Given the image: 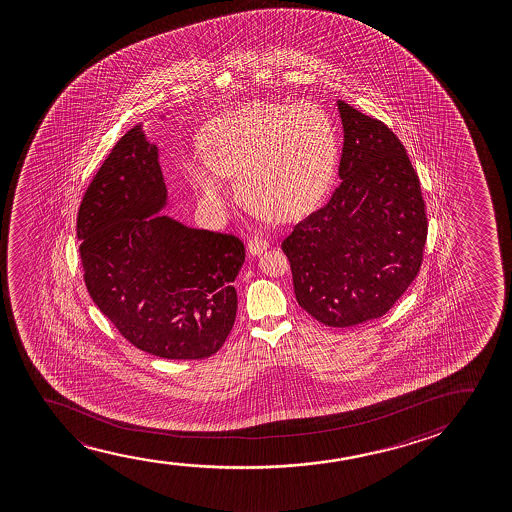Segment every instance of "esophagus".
I'll return each mask as SVG.
<instances>
[{
    "label": "esophagus",
    "mask_w": 512,
    "mask_h": 512,
    "mask_svg": "<svg viewBox=\"0 0 512 512\" xmlns=\"http://www.w3.org/2000/svg\"><path fill=\"white\" fill-rule=\"evenodd\" d=\"M267 246H269V243L266 239L252 238L246 245V252H248V255H260L264 250H267Z\"/></svg>",
    "instance_id": "34e87169"
}]
</instances>
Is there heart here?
I'll list each match as a JSON object with an SVG mask.
<instances>
[{"mask_svg":"<svg viewBox=\"0 0 512 512\" xmlns=\"http://www.w3.org/2000/svg\"><path fill=\"white\" fill-rule=\"evenodd\" d=\"M339 145L329 113L315 103H255L225 113L206 131V154L192 152L185 173L206 210L224 215L238 182L248 206L276 222L308 213L334 182Z\"/></svg>","mask_w":512,"mask_h":512,"instance_id":"heart-1","label":"heart"}]
</instances>
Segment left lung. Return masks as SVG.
Instances as JSON below:
<instances>
[{
  "label": "left lung",
  "mask_w": 512,
  "mask_h": 512,
  "mask_svg": "<svg viewBox=\"0 0 512 512\" xmlns=\"http://www.w3.org/2000/svg\"><path fill=\"white\" fill-rule=\"evenodd\" d=\"M341 185L281 243L302 309L329 327L385 315L420 271L427 213L420 180L381 120L337 101Z\"/></svg>",
  "instance_id": "1"
}]
</instances>
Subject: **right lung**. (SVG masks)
Returning a JSON list of instances; mask_svg holds the SVG:
<instances>
[{
    "label": "right lung",
    "mask_w": 512,
    "mask_h": 512,
    "mask_svg": "<svg viewBox=\"0 0 512 512\" xmlns=\"http://www.w3.org/2000/svg\"><path fill=\"white\" fill-rule=\"evenodd\" d=\"M159 148L127 131L78 210L84 280L94 304L136 348L169 360L215 355L231 332L245 262L236 236L168 215Z\"/></svg>",
    "instance_id": "obj_1"
}]
</instances>
